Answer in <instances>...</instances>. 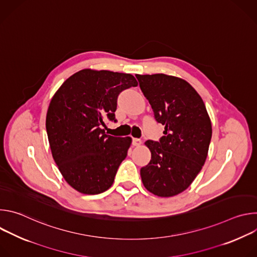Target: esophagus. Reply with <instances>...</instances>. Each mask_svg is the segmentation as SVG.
<instances>
[{
	"instance_id": "1",
	"label": "esophagus",
	"mask_w": 257,
	"mask_h": 257,
	"mask_svg": "<svg viewBox=\"0 0 257 257\" xmlns=\"http://www.w3.org/2000/svg\"><path fill=\"white\" fill-rule=\"evenodd\" d=\"M141 143H142L141 140L138 139V138H133V140H132V144H133L134 146H140Z\"/></svg>"
}]
</instances>
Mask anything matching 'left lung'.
<instances>
[{"mask_svg":"<svg viewBox=\"0 0 257 257\" xmlns=\"http://www.w3.org/2000/svg\"><path fill=\"white\" fill-rule=\"evenodd\" d=\"M156 120L165 125L160 142L145 141L152 153L141 168L144 187L160 197L186 190L205 163L211 138V122L197 91L184 79L166 75H136Z\"/></svg>","mask_w":257,"mask_h":257,"instance_id":"obj_1","label":"left lung"}]
</instances>
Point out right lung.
<instances>
[{
	"label": "right lung",
	"mask_w": 257,
	"mask_h": 257,
	"mask_svg": "<svg viewBox=\"0 0 257 257\" xmlns=\"http://www.w3.org/2000/svg\"><path fill=\"white\" fill-rule=\"evenodd\" d=\"M131 86H137L131 74L83 69L51 99L46 128L52 155L66 182L82 194L107 190L127 157L131 137L106 135L101 127L115 120L118 95Z\"/></svg>",
	"instance_id": "1"
}]
</instances>
